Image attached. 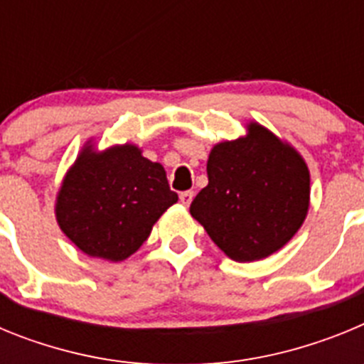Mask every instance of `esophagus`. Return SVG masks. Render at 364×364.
Returning a JSON list of instances; mask_svg holds the SVG:
<instances>
[{
  "label": "esophagus",
  "instance_id": "34e87169",
  "mask_svg": "<svg viewBox=\"0 0 364 364\" xmlns=\"http://www.w3.org/2000/svg\"><path fill=\"white\" fill-rule=\"evenodd\" d=\"M193 200V191H184V193H180V202L184 205H189L191 204Z\"/></svg>",
  "mask_w": 364,
  "mask_h": 364
}]
</instances>
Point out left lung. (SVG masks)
Masks as SVG:
<instances>
[{
	"label": "left lung",
	"mask_w": 364,
	"mask_h": 364,
	"mask_svg": "<svg viewBox=\"0 0 364 364\" xmlns=\"http://www.w3.org/2000/svg\"><path fill=\"white\" fill-rule=\"evenodd\" d=\"M208 186L189 213L237 262L279 252L310 208V171L301 154L257 122L247 134L213 146Z\"/></svg>",
	"instance_id": "8db88e82"
}]
</instances>
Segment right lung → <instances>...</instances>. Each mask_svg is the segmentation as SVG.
<instances>
[{
    "label": "right lung",
    "instance_id": "add662e5",
    "mask_svg": "<svg viewBox=\"0 0 364 364\" xmlns=\"http://www.w3.org/2000/svg\"><path fill=\"white\" fill-rule=\"evenodd\" d=\"M178 200L164 167L133 144L96 151L87 144L56 197V220L85 255L120 262Z\"/></svg>",
    "mask_w": 364,
    "mask_h": 364
}]
</instances>
